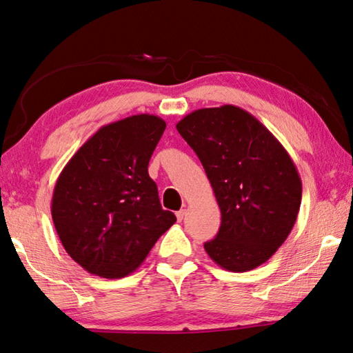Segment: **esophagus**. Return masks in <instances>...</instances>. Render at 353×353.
<instances>
[{
    "label": "esophagus",
    "instance_id": "obj_1",
    "mask_svg": "<svg viewBox=\"0 0 353 353\" xmlns=\"http://www.w3.org/2000/svg\"><path fill=\"white\" fill-rule=\"evenodd\" d=\"M184 216H185V209L176 212V219H178V221H183Z\"/></svg>",
    "mask_w": 353,
    "mask_h": 353
}]
</instances>
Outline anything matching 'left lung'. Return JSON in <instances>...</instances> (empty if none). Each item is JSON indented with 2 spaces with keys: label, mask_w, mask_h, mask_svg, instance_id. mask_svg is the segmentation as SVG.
Masks as SVG:
<instances>
[{
  "label": "left lung",
  "mask_w": 353,
  "mask_h": 353,
  "mask_svg": "<svg viewBox=\"0 0 353 353\" xmlns=\"http://www.w3.org/2000/svg\"><path fill=\"white\" fill-rule=\"evenodd\" d=\"M195 150L221 210L204 244L223 269L248 272L275 254L300 212L303 185L288 150L248 110L232 104L198 109L176 124Z\"/></svg>",
  "instance_id": "1"
}]
</instances>
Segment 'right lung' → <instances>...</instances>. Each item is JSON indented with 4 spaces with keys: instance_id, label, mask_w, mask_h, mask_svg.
Here are the masks:
<instances>
[{
    "instance_id": "right-lung-1",
    "label": "right lung",
    "mask_w": 353,
    "mask_h": 353,
    "mask_svg": "<svg viewBox=\"0 0 353 353\" xmlns=\"http://www.w3.org/2000/svg\"><path fill=\"white\" fill-rule=\"evenodd\" d=\"M164 119L139 114L98 129L59 174L52 219L63 248L89 274L123 278L176 221L148 165Z\"/></svg>"
}]
</instances>
